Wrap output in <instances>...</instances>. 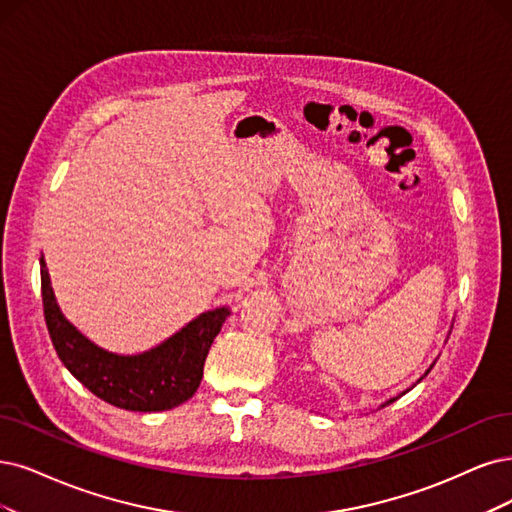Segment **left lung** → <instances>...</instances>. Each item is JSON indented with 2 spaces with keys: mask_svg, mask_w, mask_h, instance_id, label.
<instances>
[{
  "mask_svg": "<svg viewBox=\"0 0 512 512\" xmlns=\"http://www.w3.org/2000/svg\"><path fill=\"white\" fill-rule=\"evenodd\" d=\"M432 367H434V363H432V365H430V367H428V371H426V373H424V375H428V373H430V369H432ZM424 375H422V377H424ZM422 377H420V380H422ZM420 380H418V382H420ZM405 392H409V390H405ZM405 392H401V394H405ZM401 394H399V396H401ZM399 396H392V399H388V401H386V403H382V405H380V407H386V405H390V403H394V401H396V399H399Z\"/></svg>",
  "mask_w": 512,
  "mask_h": 512,
  "instance_id": "8db88e82",
  "label": "left lung"
}]
</instances>
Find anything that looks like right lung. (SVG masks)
<instances>
[{
    "label": "right lung",
    "instance_id": "right-lung-1",
    "mask_svg": "<svg viewBox=\"0 0 512 512\" xmlns=\"http://www.w3.org/2000/svg\"><path fill=\"white\" fill-rule=\"evenodd\" d=\"M44 318L67 371L105 403L126 411H166L192 399L202 382L206 354L232 314L227 306L202 312L162 344L139 354L109 352L78 331L61 312L40 257Z\"/></svg>",
    "mask_w": 512,
    "mask_h": 512
}]
</instances>
